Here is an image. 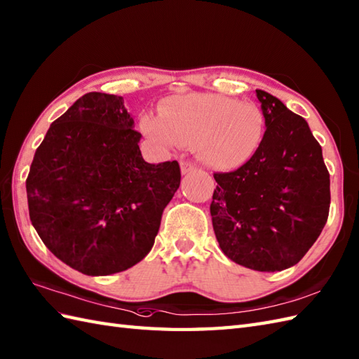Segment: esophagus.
I'll return each instance as SVG.
<instances>
[{
  "mask_svg": "<svg viewBox=\"0 0 359 359\" xmlns=\"http://www.w3.org/2000/svg\"><path fill=\"white\" fill-rule=\"evenodd\" d=\"M196 170V165L191 163V161H181V173L186 175V173H190Z\"/></svg>",
  "mask_w": 359,
  "mask_h": 359,
  "instance_id": "34e87169",
  "label": "esophagus"
}]
</instances>
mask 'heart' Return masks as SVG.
Here are the masks:
<instances>
[{"label": "heart", "mask_w": 359, "mask_h": 359, "mask_svg": "<svg viewBox=\"0 0 359 359\" xmlns=\"http://www.w3.org/2000/svg\"><path fill=\"white\" fill-rule=\"evenodd\" d=\"M140 128L160 146L194 144L198 158L208 168L234 170L260 149L265 117L255 103L212 93L187 94L164 100L158 116L146 114Z\"/></svg>", "instance_id": "obj_1"}]
</instances>
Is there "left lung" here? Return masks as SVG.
Instances as JSON below:
<instances>
[{"label": "left lung", "mask_w": 359, "mask_h": 359, "mask_svg": "<svg viewBox=\"0 0 359 359\" xmlns=\"http://www.w3.org/2000/svg\"><path fill=\"white\" fill-rule=\"evenodd\" d=\"M265 117L260 149L242 168L215 173L210 204L224 255L256 271L299 264L325 229L330 180L308 121L256 90Z\"/></svg>", "instance_id": "obj_1"}]
</instances>
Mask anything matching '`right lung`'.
Returning <instances> with one entry per match:
<instances>
[{
    "mask_svg": "<svg viewBox=\"0 0 359 359\" xmlns=\"http://www.w3.org/2000/svg\"><path fill=\"white\" fill-rule=\"evenodd\" d=\"M123 97L88 93L56 118L34 152L30 221L53 255L86 276H109L151 251L180 187L178 161L149 164Z\"/></svg>",
    "mask_w": 359,
    "mask_h": 359,
    "instance_id": "obj_1",
    "label": "right lung"
}]
</instances>
